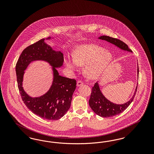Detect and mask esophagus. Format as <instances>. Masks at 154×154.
I'll use <instances>...</instances> for the list:
<instances>
[{
	"mask_svg": "<svg viewBox=\"0 0 154 154\" xmlns=\"http://www.w3.org/2000/svg\"><path fill=\"white\" fill-rule=\"evenodd\" d=\"M83 82L81 81H77V87H80L82 85H83Z\"/></svg>",
	"mask_w": 154,
	"mask_h": 154,
	"instance_id": "34e87169",
	"label": "esophagus"
}]
</instances>
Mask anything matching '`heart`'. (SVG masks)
<instances>
[{"label":"heart","instance_id":"1","mask_svg":"<svg viewBox=\"0 0 154 154\" xmlns=\"http://www.w3.org/2000/svg\"><path fill=\"white\" fill-rule=\"evenodd\" d=\"M112 54L97 45L85 44L79 47L73 55V59H66V65L72 71L77 70L79 66H84V73L91 79L99 77L112 60Z\"/></svg>","mask_w":154,"mask_h":154}]
</instances>
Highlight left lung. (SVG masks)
Wrapping results in <instances>:
<instances>
[{
  "instance_id": "8db88e82",
  "label": "left lung",
  "mask_w": 154,
  "mask_h": 154,
  "mask_svg": "<svg viewBox=\"0 0 154 154\" xmlns=\"http://www.w3.org/2000/svg\"><path fill=\"white\" fill-rule=\"evenodd\" d=\"M98 38L107 41V42L114 45L115 46L117 47L118 48H120L122 50L132 52V50L129 48L128 45L119 39L107 36H101L99 37ZM137 77H139L138 64ZM137 88V85L135 91L132 98L129 101L125 103L124 104H118L110 102V100H109L103 95L100 89L99 82H96L95 84L94 87H93L92 88L91 95L89 100V106L91 108V109L94 111V112L100 117L107 118L115 116L123 112L131 104L136 93Z\"/></svg>"
}]
</instances>
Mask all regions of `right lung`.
Instances as JSON below:
<instances>
[{
  "label": "right lung",
  "mask_w": 154,
  "mask_h": 154,
  "mask_svg": "<svg viewBox=\"0 0 154 154\" xmlns=\"http://www.w3.org/2000/svg\"><path fill=\"white\" fill-rule=\"evenodd\" d=\"M51 39V37L45 38L47 40ZM36 60L46 61L52 66L53 80L45 94L33 98L24 91L22 82L24 70L30 63ZM63 54L55 50L43 38L23 50L16 64L18 87L23 102L32 112L45 119L58 120L66 114L70 107L76 88V81L59 74L56 68L63 66Z\"/></svg>",
  "instance_id": "1"
}]
</instances>
